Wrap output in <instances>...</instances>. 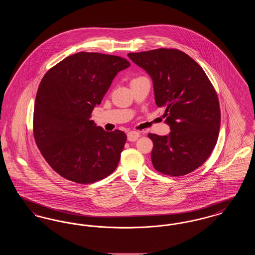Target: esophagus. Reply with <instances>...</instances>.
I'll list each match as a JSON object with an SVG mask.
<instances>
[{
  "mask_svg": "<svg viewBox=\"0 0 255 255\" xmlns=\"http://www.w3.org/2000/svg\"><path fill=\"white\" fill-rule=\"evenodd\" d=\"M138 137H139V133H137V132L131 131L127 133V138L129 141H135Z\"/></svg>",
  "mask_w": 255,
  "mask_h": 255,
  "instance_id": "esophagus-1",
  "label": "esophagus"
}]
</instances>
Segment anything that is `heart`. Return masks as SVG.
Instances as JSON below:
<instances>
[{
	"label": "heart",
	"instance_id": "obj_1",
	"mask_svg": "<svg viewBox=\"0 0 255 255\" xmlns=\"http://www.w3.org/2000/svg\"><path fill=\"white\" fill-rule=\"evenodd\" d=\"M136 79H137V78H136ZM134 80H135V79H134Z\"/></svg>",
	"mask_w": 255,
	"mask_h": 255
}]
</instances>
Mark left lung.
<instances>
[{
	"label": "left lung",
	"instance_id": "8db88e82",
	"mask_svg": "<svg viewBox=\"0 0 255 255\" xmlns=\"http://www.w3.org/2000/svg\"><path fill=\"white\" fill-rule=\"evenodd\" d=\"M153 81L155 101L164 108L167 135L149 133L155 169L169 176L186 175L210 156L218 139V97L202 67L181 50L158 49L128 53Z\"/></svg>",
	"mask_w": 255,
	"mask_h": 255
}]
</instances>
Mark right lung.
<instances>
[{
	"label": "right lung",
	"mask_w": 255,
	"mask_h": 255,
	"mask_svg": "<svg viewBox=\"0 0 255 255\" xmlns=\"http://www.w3.org/2000/svg\"><path fill=\"white\" fill-rule=\"evenodd\" d=\"M129 61L97 52L68 56L46 73L37 91L33 133L50 167L63 178L93 183L119 164L127 136L91 121L94 108Z\"/></svg>",
	"instance_id": "1"
}]
</instances>
